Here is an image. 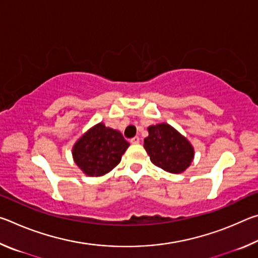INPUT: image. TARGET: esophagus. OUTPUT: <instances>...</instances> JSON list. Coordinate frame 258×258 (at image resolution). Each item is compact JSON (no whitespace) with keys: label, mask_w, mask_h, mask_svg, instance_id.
Instances as JSON below:
<instances>
[{"label":"esophagus","mask_w":258,"mask_h":258,"mask_svg":"<svg viewBox=\"0 0 258 258\" xmlns=\"http://www.w3.org/2000/svg\"><path fill=\"white\" fill-rule=\"evenodd\" d=\"M139 142H140L139 137H134L133 139H131V143H132V145H139Z\"/></svg>","instance_id":"34e87169"}]
</instances>
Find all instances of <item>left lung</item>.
<instances>
[{"label": "left lung", "mask_w": 258, "mask_h": 258, "mask_svg": "<svg viewBox=\"0 0 258 258\" xmlns=\"http://www.w3.org/2000/svg\"><path fill=\"white\" fill-rule=\"evenodd\" d=\"M148 133L143 147L157 167L172 174H180L191 165L195 148L173 126L167 123L150 125Z\"/></svg>", "instance_id": "obj_1"}]
</instances>
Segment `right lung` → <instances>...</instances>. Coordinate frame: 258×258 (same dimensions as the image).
Listing matches in <instances>:
<instances>
[{
    "label": "right lung",
    "instance_id": "add662e5",
    "mask_svg": "<svg viewBox=\"0 0 258 258\" xmlns=\"http://www.w3.org/2000/svg\"><path fill=\"white\" fill-rule=\"evenodd\" d=\"M130 147L119 131L103 123L95 124L77 140L73 147V158L87 176H102L120 163Z\"/></svg>",
    "mask_w": 258,
    "mask_h": 258
}]
</instances>
